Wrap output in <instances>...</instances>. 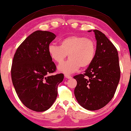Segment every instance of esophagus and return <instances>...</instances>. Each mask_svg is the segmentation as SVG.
Wrapping results in <instances>:
<instances>
[{"instance_id":"34e87169","label":"esophagus","mask_w":131,"mask_h":131,"mask_svg":"<svg viewBox=\"0 0 131 131\" xmlns=\"http://www.w3.org/2000/svg\"><path fill=\"white\" fill-rule=\"evenodd\" d=\"M64 76H65V78H67V79H71V78H72L70 75H69V74H64Z\"/></svg>"}]
</instances>
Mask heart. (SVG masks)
I'll return each instance as SVG.
<instances>
[{"label":"heart","mask_w":131,"mask_h":131,"mask_svg":"<svg viewBox=\"0 0 131 131\" xmlns=\"http://www.w3.org/2000/svg\"><path fill=\"white\" fill-rule=\"evenodd\" d=\"M96 44L93 40L79 35H70L62 38L59 46L51 44L48 46V53L58 64L64 62L67 55L70 59L58 66L60 72L72 73L80 67L90 66L96 55Z\"/></svg>","instance_id":"1"}]
</instances>
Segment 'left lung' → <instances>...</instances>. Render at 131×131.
Returning <instances> with one entry per match:
<instances>
[{"instance_id": "obj_1", "label": "left lung", "mask_w": 131, "mask_h": 131, "mask_svg": "<svg viewBox=\"0 0 131 131\" xmlns=\"http://www.w3.org/2000/svg\"><path fill=\"white\" fill-rule=\"evenodd\" d=\"M93 32L97 40L94 60L85 73L73 77L77 81L74 93L78 102L91 111L101 109L110 102L120 78L117 50L104 34L96 29Z\"/></svg>"}]
</instances>
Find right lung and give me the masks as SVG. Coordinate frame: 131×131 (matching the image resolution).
I'll return each mask as SVG.
<instances>
[{
	"label": "right lung",
	"instance_id": "right-lung-1",
	"mask_svg": "<svg viewBox=\"0 0 131 131\" xmlns=\"http://www.w3.org/2000/svg\"><path fill=\"white\" fill-rule=\"evenodd\" d=\"M56 35L37 30L17 49L11 67V78L17 94L25 106L32 111H45L58 95V85L64 79L62 73L49 75L56 66L48 53V46Z\"/></svg>",
	"mask_w": 131,
	"mask_h": 131
}]
</instances>
